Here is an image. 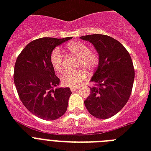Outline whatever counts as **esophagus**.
<instances>
[{
    "label": "esophagus",
    "instance_id": "obj_1",
    "mask_svg": "<svg viewBox=\"0 0 151 151\" xmlns=\"http://www.w3.org/2000/svg\"><path fill=\"white\" fill-rule=\"evenodd\" d=\"M70 89H71V91L74 92V91H76V90H78V89H79V87H74V86H72V87H71Z\"/></svg>",
    "mask_w": 151,
    "mask_h": 151
}]
</instances>
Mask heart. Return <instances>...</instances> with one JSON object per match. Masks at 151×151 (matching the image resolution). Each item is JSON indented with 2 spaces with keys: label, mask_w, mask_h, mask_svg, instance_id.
<instances>
[{
  "label": "heart",
  "mask_w": 151,
  "mask_h": 151,
  "mask_svg": "<svg viewBox=\"0 0 151 151\" xmlns=\"http://www.w3.org/2000/svg\"><path fill=\"white\" fill-rule=\"evenodd\" d=\"M66 49L69 52L79 57L77 64L78 68H84L91 71L99 64V55L97 51L90 50L86 43L76 41L68 43ZM50 63L53 69L58 73L64 71L63 55L59 48L53 49L50 54ZM87 76V72L85 69H79L76 72H65L60 77L61 83L65 86H77L84 81Z\"/></svg>",
  "instance_id": "obj_1"
}]
</instances>
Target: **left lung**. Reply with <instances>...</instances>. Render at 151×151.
<instances>
[{
	"instance_id": "obj_1",
	"label": "left lung",
	"mask_w": 151,
	"mask_h": 151,
	"mask_svg": "<svg viewBox=\"0 0 151 151\" xmlns=\"http://www.w3.org/2000/svg\"><path fill=\"white\" fill-rule=\"evenodd\" d=\"M80 38L92 43L99 55V66L91 80L94 86L84 104L92 116L107 119L130 98L135 78L132 60L124 46L110 36L94 34Z\"/></svg>"
}]
</instances>
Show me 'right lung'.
I'll return each mask as SVG.
<instances>
[{"instance_id": "add662e5", "label": "right lung", "mask_w": 151, "mask_h": 151, "mask_svg": "<svg viewBox=\"0 0 151 151\" xmlns=\"http://www.w3.org/2000/svg\"><path fill=\"white\" fill-rule=\"evenodd\" d=\"M41 38L32 41L16 59L14 83L22 103L38 117L54 120L65 113L72 94L69 87H60V79L50 63V54L57 45L70 40Z\"/></svg>"}]
</instances>
